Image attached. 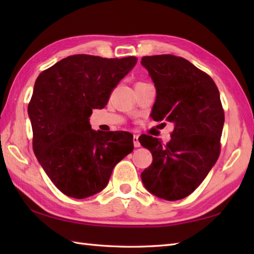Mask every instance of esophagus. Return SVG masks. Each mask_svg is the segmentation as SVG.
Returning a JSON list of instances; mask_svg holds the SVG:
<instances>
[{"mask_svg": "<svg viewBox=\"0 0 254 254\" xmlns=\"http://www.w3.org/2000/svg\"><path fill=\"white\" fill-rule=\"evenodd\" d=\"M133 144H134V147H139L141 146V143L138 141V135H134L133 136Z\"/></svg>", "mask_w": 254, "mask_h": 254, "instance_id": "1", "label": "esophagus"}]
</instances>
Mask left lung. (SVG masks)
I'll return each instance as SVG.
<instances>
[{
    "label": "left lung",
    "instance_id": "left-lung-1",
    "mask_svg": "<svg viewBox=\"0 0 254 254\" xmlns=\"http://www.w3.org/2000/svg\"><path fill=\"white\" fill-rule=\"evenodd\" d=\"M141 63L157 94L150 117L175 124L166 144L150 135L139 136L153 156L141 178L154 195L177 201L201 185L219 157L225 121L219 91L208 74L181 57H143Z\"/></svg>",
    "mask_w": 254,
    "mask_h": 254
}]
</instances>
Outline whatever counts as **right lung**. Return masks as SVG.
<instances>
[{
  "label": "right lung",
  "instance_id": "add662e5",
  "mask_svg": "<svg viewBox=\"0 0 254 254\" xmlns=\"http://www.w3.org/2000/svg\"><path fill=\"white\" fill-rule=\"evenodd\" d=\"M137 62L135 57L69 56L42 71L28 104L32 148L63 194L85 198L104 190L115 166L133 150L124 131L91 130L93 109H102L112 90Z\"/></svg>",
  "mask_w": 254,
  "mask_h": 254
}]
</instances>
